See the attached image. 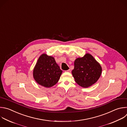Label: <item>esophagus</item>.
I'll return each instance as SVG.
<instances>
[{"mask_svg":"<svg viewBox=\"0 0 127 127\" xmlns=\"http://www.w3.org/2000/svg\"><path fill=\"white\" fill-rule=\"evenodd\" d=\"M66 72H71V70L70 69H69V70H67V71H65Z\"/></svg>","mask_w":127,"mask_h":127,"instance_id":"1","label":"esophagus"}]
</instances>
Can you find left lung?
Returning <instances> with one entry per match:
<instances>
[{"label":"left lung","instance_id":"left-lung-1","mask_svg":"<svg viewBox=\"0 0 127 127\" xmlns=\"http://www.w3.org/2000/svg\"><path fill=\"white\" fill-rule=\"evenodd\" d=\"M75 82L80 86L87 88L95 83L102 73L101 65L90 54L76 59L72 71Z\"/></svg>","mask_w":127,"mask_h":127}]
</instances>
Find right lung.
<instances>
[{
  "instance_id": "obj_1",
  "label": "right lung",
  "mask_w": 127,
  "mask_h": 127,
  "mask_svg": "<svg viewBox=\"0 0 127 127\" xmlns=\"http://www.w3.org/2000/svg\"><path fill=\"white\" fill-rule=\"evenodd\" d=\"M62 71L53 57L41 55L33 70V77L39 85L51 87L58 82Z\"/></svg>"
}]
</instances>
